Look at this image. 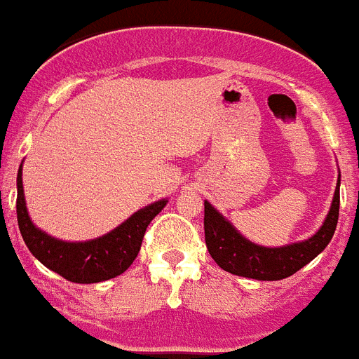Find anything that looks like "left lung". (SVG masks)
Returning a JSON list of instances; mask_svg holds the SVG:
<instances>
[{
	"label": "left lung",
	"mask_w": 359,
	"mask_h": 359,
	"mask_svg": "<svg viewBox=\"0 0 359 359\" xmlns=\"http://www.w3.org/2000/svg\"><path fill=\"white\" fill-rule=\"evenodd\" d=\"M340 212V177L327 217L315 236L280 248H266L243 237L233 224L205 201V241L219 268L255 280H280L291 277L325 250L334 236Z\"/></svg>",
	"instance_id": "8db88e82"
}]
</instances>
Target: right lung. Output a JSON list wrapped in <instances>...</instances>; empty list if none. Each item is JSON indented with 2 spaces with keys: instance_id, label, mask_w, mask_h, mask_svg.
Wrapping results in <instances>:
<instances>
[{
  "instance_id": "add662e5",
  "label": "right lung",
  "mask_w": 359,
  "mask_h": 359,
  "mask_svg": "<svg viewBox=\"0 0 359 359\" xmlns=\"http://www.w3.org/2000/svg\"><path fill=\"white\" fill-rule=\"evenodd\" d=\"M21 174L23 170L19 167L15 212L25 244L41 264L65 277L66 280L77 284H95L123 273L140 252L142 239L149 223L167 205V199H160L135 212L128 221H123L106 236L84 243H68L48 236L32 223L25 201Z\"/></svg>"
}]
</instances>
